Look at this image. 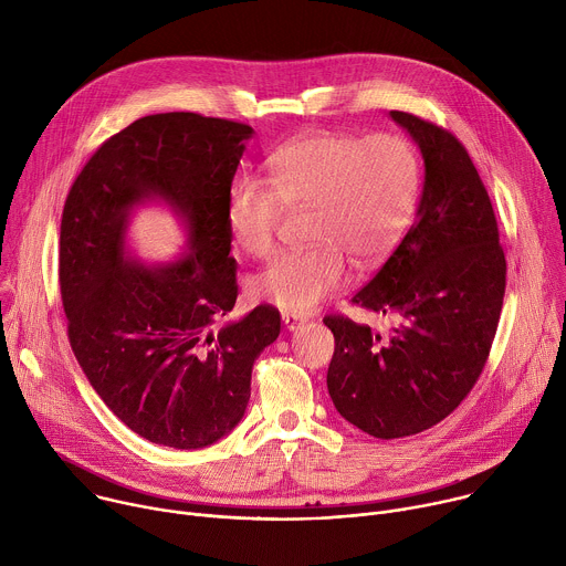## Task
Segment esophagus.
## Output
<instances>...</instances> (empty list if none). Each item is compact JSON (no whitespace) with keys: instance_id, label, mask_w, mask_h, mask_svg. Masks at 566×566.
I'll list each match as a JSON object with an SVG mask.
<instances>
[{"instance_id":"esophagus-1","label":"esophagus","mask_w":566,"mask_h":566,"mask_svg":"<svg viewBox=\"0 0 566 566\" xmlns=\"http://www.w3.org/2000/svg\"><path fill=\"white\" fill-rule=\"evenodd\" d=\"M282 322H284V327L289 332H295L300 325H304L306 319L302 315H297V313H282Z\"/></svg>"}]
</instances>
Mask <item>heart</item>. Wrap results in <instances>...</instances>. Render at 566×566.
Returning a JSON list of instances; mask_svg holds the SVG:
<instances>
[{"label": "heart", "instance_id": "obj_1", "mask_svg": "<svg viewBox=\"0 0 566 566\" xmlns=\"http://www.w3.org/2000/svg\"><path fill=\"white\" fill-rule=\"evenodd\" d=\"M419 192V164L408 140L313 134L269 158V184L239 179L228 192V226L239 249L269 258L277 249L284 210L308 208L306 244L273 260L251 282L260 302L306 313L345 286L347 258L363 271L378 266L406 234Z\"/></svg>", "mask_w": 566, "mask_h": 566}]
</instances>
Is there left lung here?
<instances>
[{
    "label": "left lung",
    "mask_w": 566,
    "mask_h": 566,
    "mask_svg": "<svg viewBox=\"0 0 566 566\" xmlns=\"http://www.w3.org/2000/svg\"><path fill=\"white\" fill-rule=\"evenodd\" d=\"M389 116L423 154L426 181L412 228L352 304L394 315L380 336L327 315L336 338L327 387L336 410L376 439L419 434L470 394L489 360L506 291L495 210L468 149L408 112Z\"/></svg>",
    "instance_id": "1"
}]
</instances>
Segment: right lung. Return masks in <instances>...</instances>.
Returning a JSON list of instances; mask_svg holds the SVG:
<instances>
[{
	"instance_id": "add662e5",
	"label": "right lung",
	"mask_w": 566,
	"mask_h": 566,
	"mask_svg": "<svg viewBox=\"0 0 566 566\" xmlns=\"http://www.w3.org/2000/svg\"><path fill=\"white\" fill-rule=\"evenodd\" d=\"M253 134L192 112L154 114L107 138L75 177L60 223V293L71 349L105 406L138 437L197 450L247 412L255 358L280 336V311L237 302L228 192ZM168 200L191 253L145 268L124 253L128 210Z\"/></svg>"
}]
</instances>
